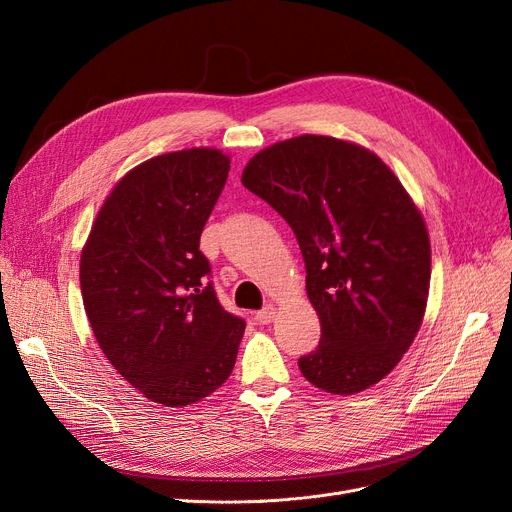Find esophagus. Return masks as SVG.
Listing matches in <instances>:
<instances>
[{
	"label": "esophagus",
	"mask_w": 512,
	"mask_h": 512,
	"mask_svg": "<svg viewBox=\"0 0 512 512\" xmlns=\"http://www.w3.org/2000/svg\"><path fill=\"white\" fill-rule=\"evenodd\" d=\"M274 317H276V307H274V305H267V307H263L261 311H257V313H255V321H257L259 326L272 324Z\"/></svg>",
	"instance_id": "obj_1"
}]
</instances>
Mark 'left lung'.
Segmentation results:
<instances>
[{
	"mask_svg": "<svg viewBox=\"0 0 512 512\" xmlns=\"http://www.w3.org/2000/svg\"><path fill=\"white\" fill-rule=\"evenodd\" d=\"M242 184L292 228L321 321L305 378L355 394L396 367L425 313L432 251L421 213L371 151L334 137H303L259 151Z\"/></svg>",
	"mask_w": 512,
	"mask_h": 512,
	"instance_id": "8db88e82",
	"label": "left lung"
}]
</instances>
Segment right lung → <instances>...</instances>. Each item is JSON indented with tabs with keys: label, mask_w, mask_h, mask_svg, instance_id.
Wrapping results in <instances>:
<instances>
[{
	"label": "right lung",
	"mask_w": 512,
	"mask_h": 512,
	"mask_svg": "<svg viewBox=\"0 0 512 512\" xmlns=\"http://www.w3.org/2000/svg\"><path fill=\"white\" fill-rule=\"evenodd\" d=\"M230 159L215 149L157 155L107 197L80 257L93 334L149 400L186 407L234 369L245 319L226 311L199 251Z\"/></svg>",
	"instance_id": "right-lung-1"
}]
</instances>
